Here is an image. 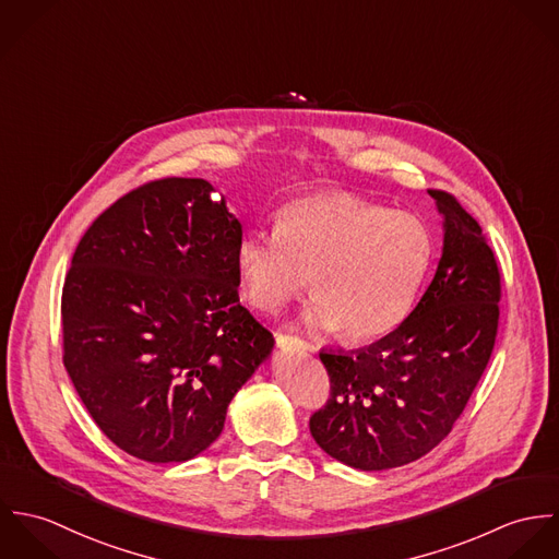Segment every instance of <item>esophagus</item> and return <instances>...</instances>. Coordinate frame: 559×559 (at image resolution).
<instances>
[{"label":"esophagus","instance_id":"34e87169","mask_svg":"<svg viewBox=\"0 0 559 559\" xmlns=\"http://www.w3.org/2000/svg\"><path fill=\"white\" fill-rule=\"evenodd\" d=\"M275 342H277V346L284 348V350H306V348H308V344H306L301 337H297V335L277 333V335H275Z\"/></svg>","mask_w":559,"mask_h":559}]
</instances>
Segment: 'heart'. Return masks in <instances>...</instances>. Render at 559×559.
Returning <instances> with one entry per match:
<instances>
[{"mask_svg": "<svg viewBox=\"0 0 559 559\" xmlns=\"http://www.w3.org/2000/svg\"><path fill=\"white\" fill-rule=\"evenodd\" d=\"M432 255L435 240L417 215L329 193L288 204L273 230L242 235L237 273L245 301L269 314L310 282L317 299L308 324L368 342L408 317Z\"/></svg>", "mask_w": 559, "mask_h": 559, "instance_id": "obj_1", "label": "heart"}]
</instances>
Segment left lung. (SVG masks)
I'll return each instance as SVG.
<instances>
[{"label":"left lung","instance_id":"obj_1","mask_svg":"<svg viewBox=\"0 0 559 559\" xmlns=\"http://www.w3.org/2000/svg\"><path fill=\"white\" fill-rule=\"evenodd\" d=\"M428 193L443 217V251L415 310L366 348L320 353L331 396L310 417V432L331 459L361 472L402 467L439 445L495 346L501 299L495 253L454 195Z\"/></svg>","mask_w":559,"mask_h":559}]
</instances>
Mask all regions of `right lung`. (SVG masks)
Here are the masks:
<instances>
[{"label": "right lung", "instance_id": "right-lung-1", "mask_svg": "<svg viewBox=\"0 0 559 559\" xmlns=\"http://www.w3.org/2000/svg\"><path fill=\"white\" fill-rule=\"evenodd\" d=\"M204 178L146 182L100 213L62 290L64 366L127 454L182 463L224 430L273 350L239 301L240 222Z\"/></svg>", "mask_w": 559, "mask_h": 559}]
</instances>
